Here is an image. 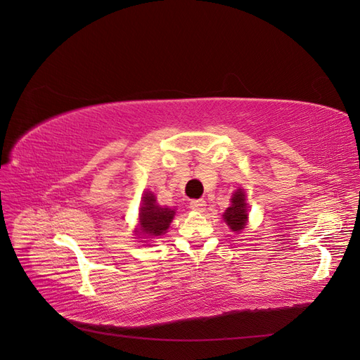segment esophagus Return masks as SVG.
<instances>
[{
	"mask_svg": "<svg viewBox=\"0 0 360 360\" xmlns=\"http://www.w3.org/2000/svg\"><path fill=\"white\" fill-rule=\"evenodd\" d=\"M191 209L197 210V212H202L205 209V200L200 198V200H192L191 201Z\"/></svg>",
	"mask_w": 360,
	"mask_h": 360,
	"instance_id": "1",
	"label": "esophagus"
}]
</instances>
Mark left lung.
Segmentation results:
<instances>
[{"mask_svg":"<svg viewBox=\"0 0 360 360\" xmlns=\"http://www.w3.org/2000/svg\"><path fill=\"white\" fill-rule=\"evenodd\" d=\"M245 201H246L245 192L242 189H238L231 197V205L228 207L224 213V221L230 225L233 231H237V233L243 230L248 219Z\"/></svg>","mask_w":360,"mask_h":360,"instance_id":"1","label":"left lung"}]
</instances>
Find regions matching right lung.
<instances>
[{
    "label": "right lung",
    "instance_id": "right-lung-1",
    "mask_svg": "<svg viewBox=\"0 0 360 360\" xmlns=\"http://www.w3.org/2000/svg\"><path fill=\"white\" fill-rule=\"evenodd\" d=\"M176 210L171 207H160L156 204V197L151 192H146L143 197V205L139 210L141 233L146 236H162L168 230Z\"/></svg>",
    "mask_w": 360,
    "mask_h": 360
}]
</instances>
